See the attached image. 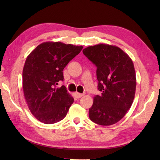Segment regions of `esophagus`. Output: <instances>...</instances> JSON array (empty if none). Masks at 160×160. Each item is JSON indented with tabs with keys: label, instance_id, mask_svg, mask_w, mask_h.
I'll return each instance as SVG.
<instances>
[{
	"label": "esophagus",
	"instance_id": "1",
	"mask_svg": "<svg viewBox=\"0 0 160 160\" xmlns=\"http://www.w3.org/2000/svg\"><path fill=\"white\" fill-rule=\"evenodd\" d=\"M76 96H77V98H82L84 95L82 94V93H78V92H76Z\"/></svg>",
	"mask_w": 160,
	"mask_h": 160
}]
</instances>
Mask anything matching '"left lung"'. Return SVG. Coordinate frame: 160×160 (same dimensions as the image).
<instances>
[{
  "instance_id": "left-lung-1",
  "label": "left lung",
  "mask_w": 160,
  "mask_h": 160,
  "mask_svg": "<svg viewBox=\"0 0 160 160\" xmlns=\"http://www.w3.org/2000/svg\"><path fill=\"white\" fill-rule=\"evenodd\" d=\"M83 53L97 67L98 89L93 98L89 118L109 126L124 118L133 102L136 76L131 58L118 47L98 44L84 49Z\"/></svg>"
}]
</instances>
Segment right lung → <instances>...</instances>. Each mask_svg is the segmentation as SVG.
I'll list each match as a JSON object with an SVG mask.
<instances>
[{"label":"right lung","instance_id":"right-lung-1","mask_svg":"<svg viewBox=\"0 0 160 160\" xmlns=\"http://www.w3.org/2000/svg\"><path fill=\"white\" fill-rule=\"evenodd\" d=\"M82 48L60 42H45L27 58L22 70L24 96L31 113L40 122L53 124L66 116L73 98L65 87L56 85L64 80V68Z\"/></svg>","mask_w":160,"mask_h":160}]
</instances>
